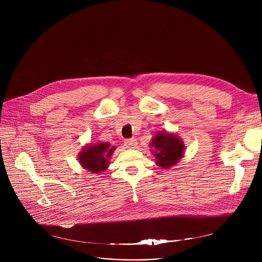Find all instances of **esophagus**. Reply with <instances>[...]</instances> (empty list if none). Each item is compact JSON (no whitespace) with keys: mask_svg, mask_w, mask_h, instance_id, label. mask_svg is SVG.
<instances>
[{"mask_svg":"<svg viewBox=\"0 0 262 262\" xmlns=\"http://www.w3.org/2000/svg\"><path fill=\"white\" fill-rule=\"evenodd\" d=\"M124 145L127 147V148H135L136 145H137V140L132 138V139H126L124 141Z\"/></svg>","mask_w":262,"mask_h":262,"instance_id":"1","label":"esophagus"}]
</instances>
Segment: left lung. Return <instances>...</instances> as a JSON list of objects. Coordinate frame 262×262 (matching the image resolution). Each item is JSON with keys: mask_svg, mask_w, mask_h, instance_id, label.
<instances>
[{"mask_svg": "<svg viewBox=\"0 0 262 262\" xmlns=\"http://www.w3.org/2000/svg\"><path fill=\"white\" fill-rule=\"evenodd\" d=\"M155 149V158L158 166L168 169L176 165L182 158L184 152V145L181 139L174 134L159 133L150 144Z\"/></svg>", "mask_w": 262, "mask_h": 262, "instance_id": "left-lung-1", "label": "left lung"}]
</instances>
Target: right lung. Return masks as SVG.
I'll return each instance as SVG.
<instances>
[{
	"label": "right lung",
	"mask_w": 262,
	"mask_h": 262,
	"mask_svg": "<svg viewBox=\"0 0 262 262\" xmlns=\"http://www.w3.org/2000/svg\"><path fill=\"white\" fill-rule=\"evenodd\" d=\"M115 150L110 143H97L85 146L79 155L81 166L89 172L98 174L108 167L110 158Z\"/></svg>",
	"instance_id": "add662e5"
}]
</instances>
